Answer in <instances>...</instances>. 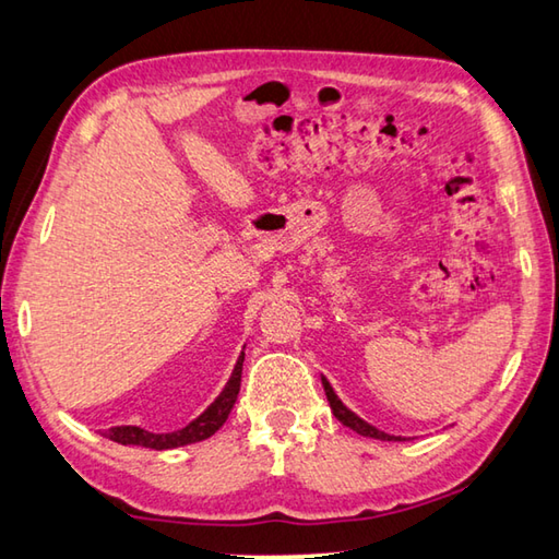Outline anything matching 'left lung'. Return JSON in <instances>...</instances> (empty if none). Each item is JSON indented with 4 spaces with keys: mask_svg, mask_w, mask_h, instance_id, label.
Listing matches in <instances>:
<instances>
[{
    "mask_svg": "<svg viewBox=\"0 0 559 559\" xmlns=\"http://www.w3.org/2000/svg\"><path fill=\"white\" fill-rule=\"evenodd\" d=\"M322 379V389H324V395H328V401H330V408H332V413H334V418H337L344 428H349V430H354V432H359V435H364V438H373V440H385V442H401V440H408V438H401V435H389V432H383V430H379V428H373V425H369L367 420H361L357 413L354 411H349L347 405H344L340 399H337V393H334V389L330 385V381L324 379V377H320Z\"/></svg>",
    "mask_w": 559,
    "mask_h": 559,
    "instance_id": "1",
    "label": "left lung"
}]
</instances>
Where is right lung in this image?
<instances>
[{
	"label": "right lung",
	"instance_id": "obj_1",
	"mask_svg": "<svg viewBox=\"0 0 559 559\" xmlns=\"http://www.w3.org/2000/svg\"><path fill=\"white\" fill-rule=\"evenodd\" d=\"M241 367H245V352L239 354L235 369H231V377L225 383L222 393L198 415L195 420H190L186 428L174 430V432H151V430L139 428V425H117V428H109L103 435L111 442L139 444V448H148V450H176V448H186V444L207 440L222 428V425H225L231 408H235L239 385H241Z\"/></svg>",
	"mask_w": 559,
	"mask_h": 559
}]
</instances>
